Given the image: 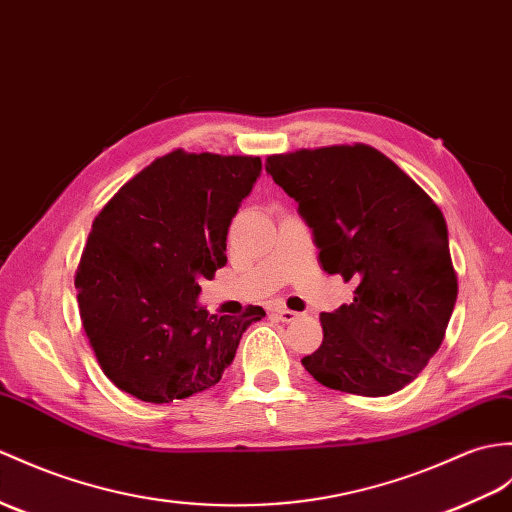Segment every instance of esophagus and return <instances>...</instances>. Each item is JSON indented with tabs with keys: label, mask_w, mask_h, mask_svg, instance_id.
Instances as JSON below:
<instances>
[{
	"label": "esophagus",
	"mask_w": 512,
	"mask_h": 512,
	"mask_svg": "<svg viewBox=\"0 0 512 512\" xmlns=\"http://www.w3.org/2000/svg\"><path fill=\"white\" fill-rule=\"evenodd\" d=\"M277 318L283 320V323H294V320L299 318V312H292V310H288V307H279Z\"/></svg>",
	"instance_id": "esophagus-1"
}]
</instances>
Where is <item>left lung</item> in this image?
Segmentation results:
<instances>
[{"instance_id":"8db88e82","label":"left lung","mask_w":512,"mask_h":512,"mask_svg":"<svg viewBox=\"0 0 512 512\" xmlns=\"http://www.w3.org/2000/svg\"><path fill=\"white\" fill-rule=\"evenodd\" d=\"M266 172L299 202L323 270L355 283L351 305L320 314L323 342L305 371L362 397L408 386L441 347L458 296L443 211L366 144L270 154Z\"/></svg>"}]
</instances>
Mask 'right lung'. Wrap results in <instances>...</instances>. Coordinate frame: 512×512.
Instances as JSON below:
<instances>
[{"label":"right lung","mask_w":512,"mask_h":512,"mask_svg":"<svg viewBox=\"0 0 512 512\" xmlns=\"http://www.w3.org/2000/svg\"><path fill=\"white\" fill-rule=\"evenodd\" d=\"M259 157L172 150L117 192L91 224L76 270L80 320L111 382L148 403L216 386L246 327L266 312L211 316L200 281L227 264V233Z\"/></svg>","instance_id":"add662e5"}]
</instances>
